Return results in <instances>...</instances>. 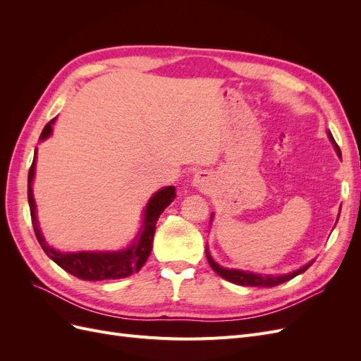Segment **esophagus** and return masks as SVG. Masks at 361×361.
<instances>
[{"label":"esophagus","instance_id":"esophagus-1","mask_svg":"<svg viewBox=\"0 0 361 361\" xmlns=\"http://www.w3.org/2000/svg\"><path fill=\"white\" fill-rule=\"evenodd\" d=\"M192 185L197 188H203L204 185H207V174L206 173H197L195 178L192 179Z\"/></svg>","mask_w":361,"mask_h":361}]
</instances>
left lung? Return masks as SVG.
Returning <instances> with one entry per match:
<instances>
[{
  "label": "left lung",
  "mask_w": 361,
  "mask_h": 361,
  "mask_svg": "<svg viewBox=\"0 0 361 361\" xmlns=\"http://www.w3.org/2000/svg\"><path fill=\"white\" fill-rule=\"evenodd\" d=\"M326 135H329L330 141L333 143L334 149H336V154L338 158H342V154H341V149H338V146L336 145V141L331 135V133L329 130L326 133ZM341 215V214H338ZM338 215H337V220H338ZM212 218H214V214H211V223H212ZM206 257H207V262H209L211 268L216 272L218 276L223 277L224 280L231 281V283H235V285H239V286H255V288H272V286H279L281 285V283H285L288 280H292L293 277H297L300 274H302L304 271H307L314 260H310L309 264L302 265L300 269H295L292 272H288V274H279V276H272V274H256V272H251V271H243V269H236V268H224L221 265H218L216 262L212 259L211 253H209V248H207L206 245Z\"/></svg>",
  "instance_id": "left-lung-1"
}]
</instances>
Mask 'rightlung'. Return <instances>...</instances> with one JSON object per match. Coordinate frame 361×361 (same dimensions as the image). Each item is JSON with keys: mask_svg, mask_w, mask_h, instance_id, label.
<instances>
[{"mask_svg": "<svg viewBox=\"0 0 361 361\" xmlns=\"http://www.w3.org/2000/svg\"><path fill=\"white\" fill-rule=\"evenodd\" d=\"M54 117L47 126L43 128L40 134V141H45L52 134V126L56 123ZM36 161H37V149L35 150V158H32L31 169L28 171V204L31 214V223L35 227V233L40 247L48 255L51 260L68 271L69 274L78 277L81 280L89 281H101V280H114V279H125L133 276L134 272H138L146 264L147 257L152 251V243H154L155 226L159 215L164 209L176 197V188L174 187H164L157 191L149 199L145 211H143V223H141L137 236L133 239L126 248L113 250V251H59L49 245L43 236L39 220H37V206L35 195H32V180L36 174Z\"/></svg>", "mask_w": 361, "mask_h": 361, "instance_id": "add662e5", "label": "right lung"}]
</instances>
